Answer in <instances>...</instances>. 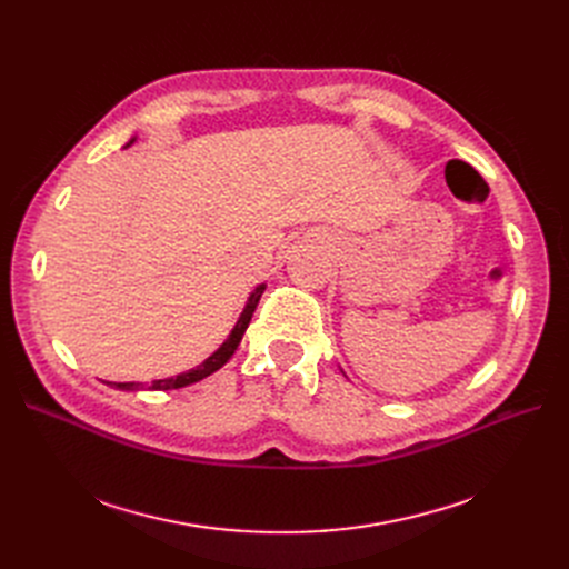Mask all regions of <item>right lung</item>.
Masks as SVG:
<instances>
[{"label": "right lung", "mask_w": 569, "mask_h": 569, "mask_svg": "<svg viewBox=\"0 0 569 569\" xmlns=\"http://www.w3.org/2000/svg\"><path fill=\"white\" fill-rule=\"evenodd\" d=\"M262 292H264V283L258 286V288L251 292L249 302H247L242 316H239L237 325L232 327L230 337L223 341V346H221L212 357H207V360H204L200 367H196V369H191V371H187V373H179L177 378L152 380V385H149V387H152V390H177V387H187V385H191V382H198V380L207 378L209 373L219 371V369L230 360L232 352H234L237 346H239V341H242V337H244V332H247V327H249V322H251V316H253V311H256V307H258V302H260ZM114 387H119V390H138L140 385H136V382H114Z\"/></svg>", "instance_id": "add662e5"}]
</instances>
